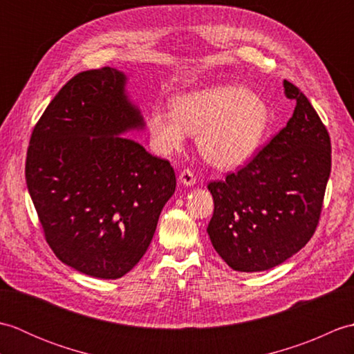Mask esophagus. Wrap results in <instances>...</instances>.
<instances>
[{
  "label": "esophagus",
  "instance_id": "esophagus-1",
  "mask_svg": "<svg viewBox=\"0 0 354 354\" xmlns=\"http://www.w3.org/2000/svg\"><path fill=\"white\" fill-rule=\"evenodd\" d=\"M179 183H181L185 187H192V185L196 184V176H194V173L192 170L185 169V170L179 173Z\"/></svg>",
  "mask_w": 354,
  "mask_h": 354
}]
</instances>
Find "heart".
<instances>
[{
  "mask_svg": "<svg viewBox=\"0 0 354 354\" xmlns=\"http://www.w3.org/2000/svg\"><path fill=\"white\" fill-rule=\"evenodd\" d=\"M270 124L268 103L250 89L219 85L173 99L171 109L155 106L147 115L150 145L171 156L198 133V149L219 169H234L257 152Z\"/></svg>",
  "mask_w": 354,
  "mask_h": 354,
  "instance_id": "heart-1",
  "label": "heart"
}]
</instances>
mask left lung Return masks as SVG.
Wrapping results in <instances>:
<instances>
[{
    "label": "left lung",
    "mask_w": 354,
    "mask_h": 354,
    "mask_svg": "<svg viewBox=\"0 0 354 354\" xmlns=\"http://www.w3.org/2000/svg\"><path fill=\"white\" fill-rule=\"evenodd\" d=\"M283 86L297 103L286 127L243 169L208 184L214 213L207 232L239 272L275 268L309 242L332 169L330 137L317 111L295 85Z\"/></svg>",
    "instance_id": "1"
}]
</instances>
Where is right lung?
I'll return each mask as SVG.
<instances>
[{
  "label": "right lung",
  "mask_w": 354,
  "mask_h": 354,
  "mask_svg": "<svg viewBox=\"0 0 354 354\" xmlns=\"http://www.w3.org/2000/svg\"><path fill=\"white\" fill-rule=\"evenodd\" d=\"M127 80L111 66L74 76L35 126L26 161L27 189L53 252L104 280L141 260L176 187L169 161L124 137L146 127Z\"/></svg>",
  "instance_id": "1"
}]
</instances>
